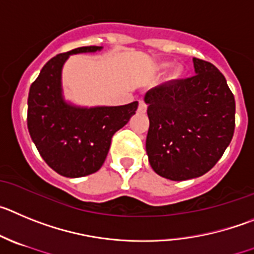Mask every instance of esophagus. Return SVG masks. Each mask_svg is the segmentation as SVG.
Segmentation results:
<instances>
[{
    "instance_id": "34e87169",
    "label": "esophagus",
    "mask_w": 254,
    "mask_h": 254,
    "mask_svg": "<svg viewBox=\"0 0 254 254\" xmlns=\"http://www.w3.org/2000/svg\"><path fill=\"white\" fill-rule=\"evenodd\" d=\"M138 111L140 114H144V113H145V111H147V104H145V102H144L143 100H140V101H139Z\"/></svg>"
}]
</instances>
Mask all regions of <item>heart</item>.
<instances>
[{
    "label": "heart",
    "instance_id": "b5f03b06",
    "mask_svg": "<svg viewBox=\"0 0 254 254\" xmlns=\"http://www.w3.org/2000/svg\"><path fill=\"white\" fill-rule=\"evenodd\" d=\"M167 65H168V63H163V64H162V67H167ZM182 74V67H180V65H177V67H175L173 68V72H172V76L175 77H180Z\"/></svg>",
    "mask_w": 254,
    "mask_h": 254
}]
</instances>
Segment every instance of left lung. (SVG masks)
<instances>
[{
	"label": "left lung",
	"instance_id": "8db88e82",
	"mask_svg": "<svg viewBox=\"0 0 254 254\" xmlns=\"http://www.w3.org/2000/svg\"><path fill=\"white\" fill-rule=\"evenodd\" d=\"M195 76L148 91L145 149L150 167L171 181L209 172L230 144L235 101L227 79L211 63L193 58Z\"/></svg>",
	"mask_w": 254,
	"mask_h": 254
}]
</instances>
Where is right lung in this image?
<instances>
[{
  "label": "right lung",
  "mask_w": 254,
  "mask_h": 254,
  "mask_svg": "<svg viewBox=\"0 0 254 254\" xmlns=\"http://www.w3.org/2000/svg\"><path fill=\"white\" fill-rule=\"evenodd\" d=\"M82 47L58 54L42 68L27 97V129L42 158L61 176L78 178L97 172L111 138L135 114L138 101L122 106H81L64 96L62 70L70 56L101 52Z\"/></svg>",
  "instance_id": "1"
}]
</instances>
